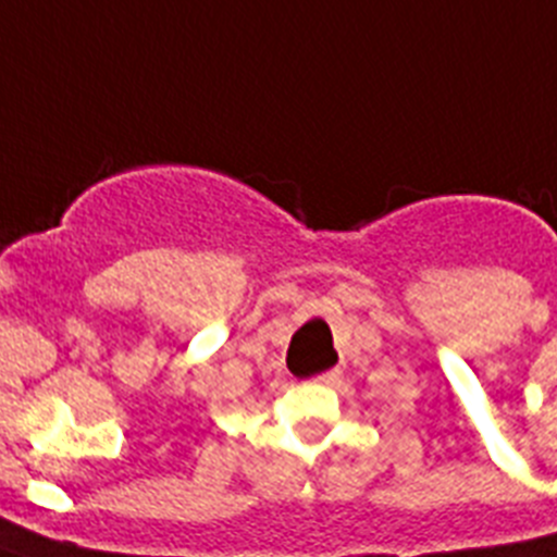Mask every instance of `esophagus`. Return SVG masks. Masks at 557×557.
Returning a JSON list of instances; mask_svg holds the SVG:
<instances>
[{
    "label": "esophagus",
    "mask_w": 557,
    "mask_h": 557,
    "mask_svg": "<svg viewBox=\"0 0 557 557\" xmlns=\"http://www.w3.org/2000/svg\"><path fill=\"white\" fill-rule=\"evenodd\" d=\"M334 379H337V371H323L318 376H312V382L314 385H332Z\"/></svg>",
    "instance_id": "esophagus-1"
}]
</instances>
